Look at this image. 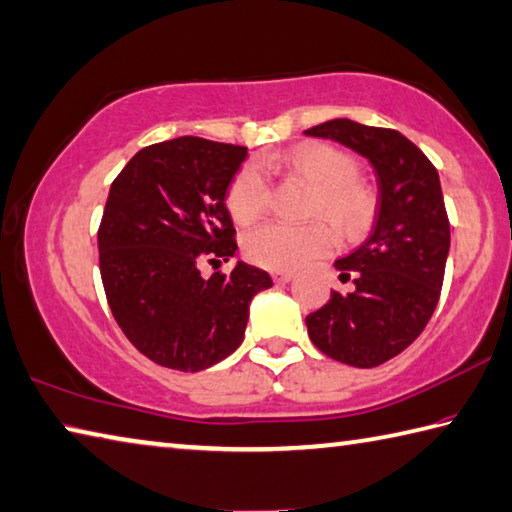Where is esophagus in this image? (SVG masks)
I'll list each match as a JSON object with an SVG mask.
<instances>
[{
    "label": "esophagus",
    "mask_w": 512,
    "mask_h": 512,
    "mask_svg": "<svg viewBox=\"0 0 512 512\" xmlns=\"http://www.w3.org/2000/svg\"><path fill=\"white\" fill-rule=\"evenodd\" d=\"M273 280H275L277 284H286V282L293 280V273H288V271H275V273H273Z\"/></svg>",
    "instance_id": "34e87169"
}]
</instances>
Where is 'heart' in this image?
I'll use <instances>...</instances> for the list:
<instances>
[{
	"label": "heart",
	"mask_w": 512,
	"mask_h": 512,
	"mask_svg": "<svg viewBox=\"0 0 512 512\" xmlns=\"http://www.w3.org/2000/svg\"><path fill=\"white\" fill-rule=\"evenodd\" d=\"M266 170H282L313 188L311 215H324L342 235L358 232L371 212L369 192L356 181L358 165L347 152L331 145H300L286 154H264L246 163L228 188V210L237 224H250L262 215L271 183ZM333 246V232L322 221L293 226L268 221L246 232L244 250L250 262L271 271H293Z\"/></svg>",
	"instance_id": "heart-1"
}]
</instances>
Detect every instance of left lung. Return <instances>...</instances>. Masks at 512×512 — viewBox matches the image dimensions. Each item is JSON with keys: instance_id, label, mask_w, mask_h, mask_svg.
I'll return each instance as SVG.
<instances>
[{"instance_id": "left-lung-1", "label": "left lung", "mask_w": 512, "mask_h": 512, "mask_svg": "<svg viewBox=\"0 0 512 512\" xmlns=\"http://www.w3.org/2000/svg\"><path fill=\"white\" fill-rule=\"evenodd\" d=\"M345 145L374 167L376 215L369 237L333 262L349 293L311 315L315 347L351 367H378L421 336L441 295L450 224L436 167L396 129L336 118L304 132Z\"/></svg>"}]
</instances>
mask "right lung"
Instances as JSON below:
<instances>
[{
	"mask_svg": "<svg viewBox=\"0 0 512 512\" xmlns=\"http://www.w3.org/2000/svg\"><path fill=\"white\" fill-rule=\"evenodd\" d=\"M248 150L181 136L132 156L111 183L98 230L109 309L156 365L201 371L235 351L253 297L271 288L262 268L237 262L203 277V262L235 257L228 188Z\"/></svg>",
	"mask_w": 512,
	"mask_h": 512,
	"instance_id": "right-lung-1",
	"label": "right lung"
}]
</instances>
